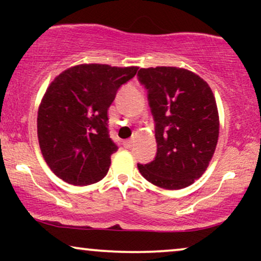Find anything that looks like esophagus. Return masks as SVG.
<instances>
[{"instance_id":"1","label":"esophagus","mask_w":261,"mask_h":261,"mask_svg":"<svg viewBox=\"0 0 261 261\" xmlns=\"http://www.w3.org/2000/svg\"><path fill=\"white\" fill-rule=\"evenodd\" d=\"M122 145H124L125 148H131V147H133V141H130V140L125 141V142L122 143Z\"/></svg>"}]
</instances>
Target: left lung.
Returning <instances> with one entry per match:
<instances>
[{
	"instance_id": "1",
	"label": "left lung",
	"mask_w": 261,
	"mask_h": 261,
	"mask_svg": "<svg viewBox=\"0 0 261 261\" xmlns=\"http://www.w3.org/2000/svg\"><path fill=\"white\" fill-rule=\"evenodd\" d=\"M154 120L157 153L137 164L143 178L178 190L203 174L216 149L218 113L207 83L184 68H141L137 73Z\"/></svg>"
}]
</instances>
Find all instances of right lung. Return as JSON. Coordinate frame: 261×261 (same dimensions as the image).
<instances>
[{
	"label": "right lung",
	"instance_id": "add662e5",
	"mask_svg": "<svg viewBox=\"0 0 261 261\" xmlns=\"http://www.w3.org/2000/svg\"><path fill=\"white\" fill-rule=\"evenodd\" d=\"M137 67L80 65L59 74L38 112L41 153L60 179L73 185L101 180L118 146L109 134L108 109Z\"/></svg>",
	"mask_w": 261,
	"mask_h": 261
}]
</instances>
